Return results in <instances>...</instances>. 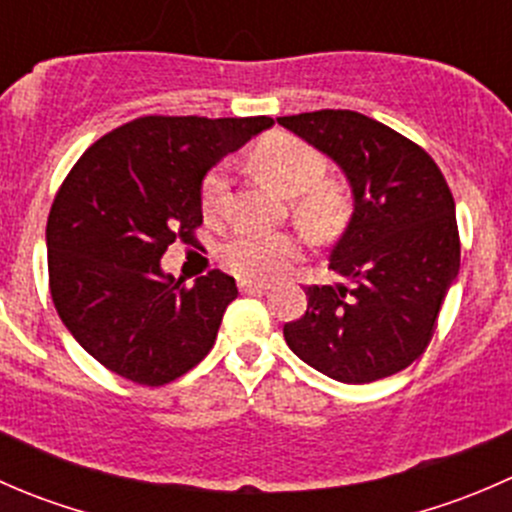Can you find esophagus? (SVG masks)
<instances>
[{
    "label": "esophagus",
    "instance_id": "obj_1",
    "mask_svg": "<svg viewBox=\"0 0 512 512\" xmlns=\"http://www.w3.org/2000/svg\"><path fill=\"white\" fill-rule=\"evenodd\" d=\"M240 285V292L245 294H252V292H265V289H270L267 282H257V280H240L237 282Z\"/></svg>",
    "mask_w": 512,
    "mask_h": 512
}]
</instances>
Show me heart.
<instances>
[{"mask_svg":"<svg viewBox=\"0 0 512 512\" xmlns=\"http://www.w3.org/2000/svg\"><path fill=\"white\" fill-rule=\"evenodd\" d=\"M250 165L257 178L282 193L285 198L294 200V215L299 223L324 230L334 225L342 215L344 198L339 188L322 183L324 163L322 153L299 138L287 133L262 138L250 153ZM225 168H215L205 175L203 188H200V205L208 218L220 213L227 195ZM299 240L292 235H255V232H240L225 242L220 257H223L227 270L245 280H270L282 275L289 262L299 257Z\"/></svg>","mask_w":512,"mask_h":512,"instance_id":"1","label":"heart"}]
</instances>
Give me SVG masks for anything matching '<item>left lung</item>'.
<instances>
[{"label":"left lung","mask_w":512,"mask_h":512,"mask_svg":"<svg viewBox=\"0 0 512 512\" xmlns=\"http://www.w3.org/2000/svg\"><path fill=\"white\" fill-rule=\"evenodd\" d=\"M342 168L352 218L329 250L337 285L307 287V312L285 324L304 364L369 384L423 354L461 267L456 203L423 148L356 111L277 118Z\"/></svg>","instance_id":"1"}]
</instances>
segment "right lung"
I'll return each mask as SVG.
<instances>
[{
    "label": "right lung",
    "instance_id": "obj_1",
    "mask_svg": "<svg viewBox=\"0 0 512 512\" xmlns=\"http://www.w3.org/2000/svg\"><path fill=\"white\" fill-rule=\"evenodd\" d=\"M272 123L136 118L71 168L46 223L51 299L71 337L113 374L163 386L213 349L235 280L213 270L185 287L160 257L175 240L195 242L208 170Z\"/></svg>",
    "mask_w": 512,
    "mask_h": 512
}]
</instances>
